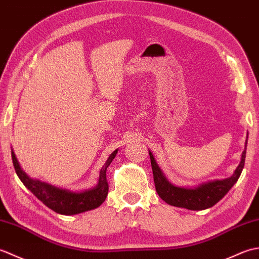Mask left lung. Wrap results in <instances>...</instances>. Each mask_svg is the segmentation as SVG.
Instances as JSON below:
<instances>
[{
  "label": "left lung",
  "instance_id": "1",
  "mask_svg": "<svg viewBox=\"0 0 259 259\" xmlns=\"http://www.w3.org/2000/svg\"><path fill=\"white\" fill-rule=\"evenodd\" d=\"M247 139H248V134H247L246 137L245 149L243 153H241L240 162L237 168H236L233 176L221 180L216 179L207 181V183L194 187H179L170 183L162 172L160 167L158 166L152 152L149 150L153 181H155L157 194L168 205L186 208L189 209V210H203V209L210 208L213 205H216L232 189V187L237 183L238 178L240 177V174L243 171L245 164Z\"/></svg>",
  "mask_w": 259,
  "mask_h": 259
}]
</instances>
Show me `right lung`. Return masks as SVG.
Returning a JSON list of instances; mask_svg holds the SVG:
<instances>
[{"mask_svg":"<svg viewBox=\"0 0 259 259\" xmlns=\"http://www.w3.org/2000/svg\"><path fill=\"white\" fill-rule=\"evenodd\" d=\"M118 149H115L107 159L106 163L100 170L98 178V184L84 191H72L63 188H59L38 179H33L27 176L21 168L18 159L15 157L13 149H11L13 166L15 172L23 185L34 195L38 200H41L47 207L53 211L61 214H76L88 210H92L106 200L109 191V185L107 181V168L117 156Z\"/></svg>","mask_w":259,"mask_h":259,"instance_id":"obj_1","label":"right lung"}]
</instances>
